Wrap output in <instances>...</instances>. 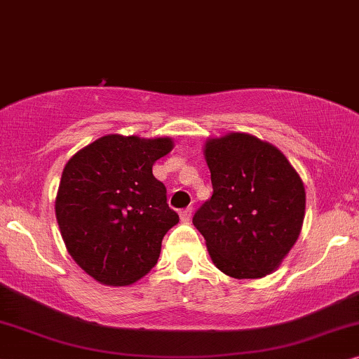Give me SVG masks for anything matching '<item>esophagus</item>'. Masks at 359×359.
<instances>
[{
    "mask_svg": "<svg viewBox=\"0 0 359 359\" xmlns=\"http://www.w3.org/2000/svg\"><path fill=\"white\" fill-rule=\"evenodd\" d=\"M190 217H192V208L189 207V208L180 210V219H182V222H189Z\"/></svg>",
    "mask_w": 359,
    "mask_h": 359,
    "instance_id": "obj_1",
    "label": "esophagus"
}]
</instances>
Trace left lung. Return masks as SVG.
Listing matches in <instances>:
<instances>
[{"label":"left lung","instance_id":"1","mask_svg":"<svg viewBox=\"0 0 359 359\" xmlns=\"http://www.w3.org/2000/svg\"><path fill=\"white\" fill-rule=\"evenodd\" d=\"M213 195L194 215L213 264L235 279L271 274L297 241L305 189L283 152L246 133L205 142Z\"/></svg>","mask_w":359,"mask_h":359}]
</instances>
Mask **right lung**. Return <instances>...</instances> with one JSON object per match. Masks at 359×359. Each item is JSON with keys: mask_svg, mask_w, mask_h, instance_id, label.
I'll list each match as a JSON object with an SVG mask.
<instances>
[{"mask_svg": "<svg viewBox=\"0 0 359 359\" xmlns=\"http://www.w3.org/2000/svg\"><path fill=\"white\" fill-rule=\"evenodd\" d=\"M170 137L108 135L70 157L62 172L55 217L67 251L104 285H130L156 266L162 238L179 215L152 175Z\"/></svg>", "mask_w": 359, "mask_h": 359, "instance_id": "right-lung-1", "label": "right lung"}]
</instances>
